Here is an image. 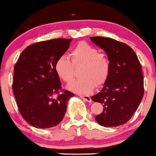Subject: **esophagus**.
<instances>
[{
    "label": "esophagus",
    "instance_id": "1",
    "mask_svg": "<svg viewBox=\"0 0 156 156\" xmlns=\"http://www.w3.org/2000/svg\"><path fill=\"white\" fill-rule=\"evenodd\" d=\"M80 97H81L83 101H85L90 102V103L92 102V99L90 96H87V95H80Z\"/></svg>",
    "mask_w": 156,
    "mask_h": 156
}]
</instances>
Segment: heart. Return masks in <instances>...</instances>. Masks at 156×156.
<instances>
[{
  "instance_id": "heart-1",
  "label": "heart",
  "mask_w": 156,
  "mask_h": 156,
  "mask_svg": "<svg viewBox=\"0 0 156 156\" xmlns=\"http://www.w3.org/2000/svg\"><path fill=\"white\" fill-rule=\"evenodd\" d=\"M71 61L66 56L58 58L55 63V71L62 81L69 83L74 79V66H81L79 78L69 85L72 91L88 94L95 87H101L110 74V61L101 51L86 42H80L70 51Z\"/></svg>"
}]
</instances>
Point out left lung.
Instances as JSON below:
<instances>
[{
  "instance_id": "left-lung-1",
  "label": "left lung",
  "mask_w": 156,
  "mask_h": 156,
  "mask_svg": "<svg viewBox=\"0 0 156 156\" xmlns=\"http://www.w3.org/2000/svg\"><path fill=\"white\" fill-rule=\"evenodd\" d=\"M105 51L110 61L109 78L93 101L103 104V112L95 117L100 125L111 127L125 124L139 106L144 93L141 65L132 48L110 37H90Z\"/></svg>"
}]
</instances>
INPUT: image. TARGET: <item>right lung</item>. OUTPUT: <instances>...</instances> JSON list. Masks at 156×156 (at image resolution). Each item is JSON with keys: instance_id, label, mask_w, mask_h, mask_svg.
Here are the masks:
<instances>
[{"instance_id": "right-lung-1", "label": "right lung", "mask_w": 156, "mask_h": 156, "mask_svg": "<svg viewBox=\"0 0 156 156\" xmlns=\"http://www.w3.org/2000/svg\"><path fill=\"white\" fill-rule=\"evenodd\" d=\"M72 39L35 43L20 54L14 66L12 90L23 119L34 127L50 128L64 119L73 92L61 89L55 63L69 47Z\"/></svg>"}]
</instances>
